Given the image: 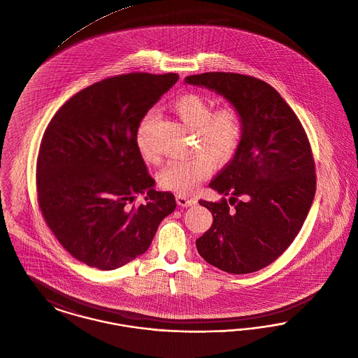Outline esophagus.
Wrapping results in <instances>:
<instances>
[{
    "mask_svg": "<svg viewBox=\"0 0 358 358\" xmlns=\"http://www.w3.org/2000/svg\"><path fill=\"white\" fill-rule=\"evenodd\" d=\"M176 201H177V204H178L180 207H189V206L196 203L194 199L188 197V196H184V194H177V196H176Z\"/></svg>",
    "mask_w": 358,
    "mask_h": 358,
    "instance_id": "1",
    "label": "esophagus"
}]
</instances>
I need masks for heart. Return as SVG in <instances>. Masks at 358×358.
Returning <instances> with one entry per match:
<instances>
[{"instance_id":"1","label":"heart","mask_w":358,"mask_h":358,"mask_svg":"<svg viewBox=\"0 0 358 358\" xmlns=\"http://www.w3.org/2000/svg\"><path fill=\"white\" fill-rule=\"evenodd\" d=\"M170 108L185 126L194 129L197 148L208 157L197 155L189 159L170 161L159 171V184L165 189L189 194L210 176V161L220 165L235 155L243 136V123L241 113L234 106L212 110L210 100L197 93L178 96L171 101ZM152 120L154 115L148 113L136 131V146L146 161L155 158L148 143V127Z\"/></svg>"}]
</instances>
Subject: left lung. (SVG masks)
I'll return each mask as SVG.
<instances>
[{
	"label": "left lung",
	"mask_w": 358,
	"mask_h": 358,
	"mask_svg": "<svg viewBox=\"0 0 358 358\" xmlns=\"http://www.w3.org/2000/svg\"><path fill=\"white\" fill-rule=\"evenodd\" d=\"M185 84L223 96L243 123L231 162L210 182L229 200L199 201L213 222L196 241L197 252L227 273L257 272L288 249L313 206L315 166L307 135L280 93L258 78L217 71L189 76Z\"/></svg>",
	"instance_id": "1"
}]
</instances>
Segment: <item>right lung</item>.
<instances>
[{
	"label": "right lung",
	"mask_w": 358,
	"mask_h": 358,
	"mask_svg": "<svg viewBox=\"0 0 358 358\" xmlns=\"http://www.w3.org/2000/svg\"><path fill=\"white\" fill-rule=\"evenodd\" d=\"M177 80L174 73H132L90 85L61 106L43 135L36 184L44 220L87 266L112 271L148 252L176 210L170 192L155 190L136 131ZM138 194L147 203L131 206Z\"/></svg>",
	"instance_id": "right-lung-1"
}]
</instances>
